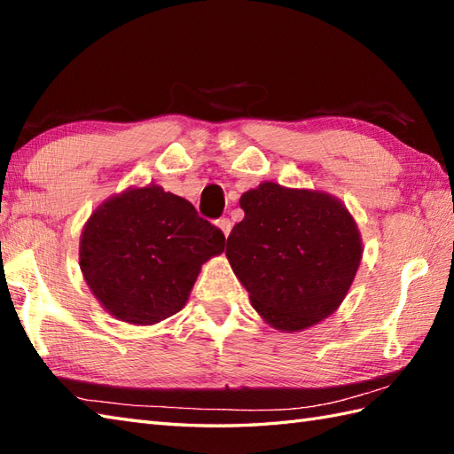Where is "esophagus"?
Instances as JSON below:
<instances>
[{
    "mask_svg": "<svg viewBox=\"0 0 454 454\" xmlns=\"http://www.w3.org/2000/svg\"><path fill=\"white\" fill-rule=\"evenodd\" d=\"M218 228L223 230V234L228 238V236H230V231H231V223H230V218H220V220H218Z\"/></svg>",
    "mask_w": 454,
    "mask_h": 454,
    "instance_id": "esophagus-1",
    "label": "esophagus"
}]
</instances>
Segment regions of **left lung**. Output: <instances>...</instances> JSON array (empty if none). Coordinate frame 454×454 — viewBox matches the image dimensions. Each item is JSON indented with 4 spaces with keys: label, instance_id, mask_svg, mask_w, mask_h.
<instances>
[{
    "label": "left lung",
    "instance_id": "left-lung-1",
    "mask_svg": "<svg viewBox=\"0 0 454 454\" xmlns=\"http://www.w3.org/2000/svg\"><path fill=\"white\" fill-rule=\"evenodd\" d=\"M244 220L226 257L251 305L278 331L298 333L329 317L362 261L352 215L329 193L265 182L241 195Z\"/></svg>",
    "mask_w": 454,
    "mask_h": 454
}]
</instances>
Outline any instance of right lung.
Listing matches in <instances>:
<instances>
[{"instance_id":"add662e5","label":"right lung","mask_w":454,"mask_h":454,"mask_svg":"<svg viewBox=\"0 0 454 454\" xmlns=\"http://www.w3.org/2000/svg\"><path fill=\"white\" fill-rule=\"evenodd\" d=\"M224 241L192 203L151 184L94 210L81 234L79 265L115 319L154 325L184 308L201 265L224 251Z\"/></svg>"}]
</instances>
